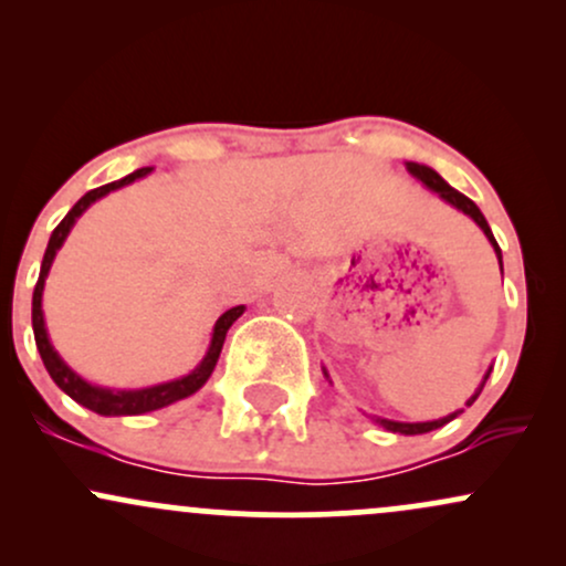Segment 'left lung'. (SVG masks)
<instances>
[{"instance_id": "1", "label": "left lung", "mask_w": 566, "mask_h": 566, "mask_svg": "<svg viewBox=\"0 0 566 566\" xmlns=\"http://www.w3.org/2000/svg\"><path fill=\"white\" fill-rule=\"evenodd\" d=\"M407 170L415 175V178L418 180H423V184L431 188V191H437L441 199L444 201H450L452 207H458V210H463L465 216H471L473 220H476V226L479 229H482L484 233H486V239H490L492 242V247H495V252H497V261H500V247H497V242H495V237H492V231H490V226H486V220H484V216H482V210H479L476 205H473V201L465 197V193H460V191H454V188L447 184L444 178H441V175L437 172V170H431V167H426V165H415V161H407ZM500 269H503V261H500ZM486 378H490V373L484 375V380H482V386H479V391L471 396L469 401H465V407H471L473 401H476V396L482 394V388H484V382H486ZM463 412V409H458V412H452V415H447V418H441V420H431V423H396V420H378L380 426H386L388 431H396V433H407V437H412V433H428V431H433V428H441L444 423H450V420H454L458 418V415Z\"/></svg>"}]
</instances>
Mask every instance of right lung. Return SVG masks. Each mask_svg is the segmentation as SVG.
<instances>
[{"label":"right lung","mask_w":566,"mask_h":566,"mask_svg":"<svg viewBox=\"0 0 566 566\" xmlns=\"http://www.w3.org/2000/svg\"><path fill=\"white\" fill-rule=\"evenodd\" d=\"M151 170H154V167H140V170L127 175V178L114 180V184H106L101 188H93V191L84 193V197L76 201L74 207H71L69 216L55 226L53 237H50L48 250H44L42 269H39V279H36V287H34V301H31V324H34V340H36L39 356H42L44 367H48L50 378H53L57 382V388H61V391H66L71 399L80 401L82 407L93 409V412H97V415H143V412H151V409L172 405V401L186 399V396L199 391V388L207 382V378L212 375V369H216V365H218V356H220V348H223L226 333H229L231 324L237 322L239 316H242V311H244V305H233V308H229L223 316H220L218 324H216V333H212L210 350H207L205 361H201V365L193 369L191 375H186V378L172 380V382H161V386L143 388V391H108V388L90 386V382H84L80 375L71 373V369L61 361V356L55 354V348L50 346L48 329H44V316H42V290H44V276H48L50 265H53L55 252L61 250L63 239L69 237L74 220L80 218L82 212L87 210V207L93 205L95 199L106 197V193L114 191V188L133 184L135 178H143V175H148Z\"/></svg>","instance_id":"right-lung-1"}]
</instances>
